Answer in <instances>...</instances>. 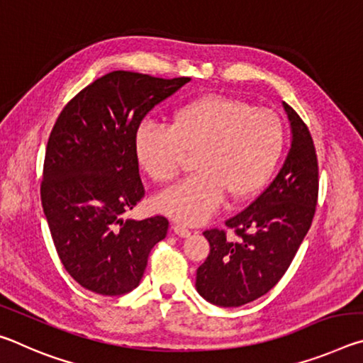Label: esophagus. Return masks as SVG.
Wrapping results in <instances>:
<instances>
[{
  "instance_id": "esophagus-1",
  "label": "esophagus",
  "mask_w": 363,
  "mask_h": 363,
  "mask_svg": "<svg viewBox=\"0 0 363 363\" xmlns=\"http://www.w3.org/2000/svg\"><path fill=\"white\" fill-rule=\"evenodd\" d=\"M173 230H174L176 235H179V237H189L190 233H192V232L187 229L186 225H182V224H174L173 225Z\"/></svg>"
}]
</instances>
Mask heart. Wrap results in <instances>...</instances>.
<instances>
[{
  "instance_id": "heart-1",
  "label": "heart",
  "mask_w": 363,
  "mask_h": 363,
  "mask_svg": "<svg viewBox=\"0 0 363 363\" xmlns=\"http://www.w3.org/2000/svg\"><path fill=\"white\" fill-rule=\"evenodd\" d=\"M286 130L277 113L224 94H206L177 107L168 130L140 123L133 150L140 169L168 186L184 155L195 152L196 174L155 199L158 211L184 224L210 219L224 195L233 201L256 195L272 177L285 149Z\"/></svg>"
}]
</instances>
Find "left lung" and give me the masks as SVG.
<instances>
[{
	"label": "left lung",
	"mask_w": 363,
	"mask_h": 363,
	"mask_svg": "<svg viewBox=\"0 0 363 363\" xmlns=\"http://www.w3.org/2000/svg\"><path fill=\"white\" fill-rule=\"evenodd\" d=\"M291 125V149L270 186L248 208L225 220L238 237L210 229V255L196 269V291L208 303L238 307L279 284L311 229L318 196V164L306 123L284 102Z\"/></svg>",
	"instance_id": "left-lung-1"
}]
</instances>
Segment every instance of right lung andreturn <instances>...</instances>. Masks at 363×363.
<instances>
[{"label":"right lung","instance_id":"obj_1","mask_svg":"<svg viewBox=\"0 0 363 363\" xmlns=\"http://www.w3.org/2000/svg\"><path fill=\"white\" fill-rule=\"evenodd\" d=\"M190 78L116 70L67 104L48 139L41 205L54 247L73 280L104 296L134 290L168 219H123L145 190L133 150L150 110Z\"/></svg>","mask_w":363,"mask_h":363}]
</instances>
